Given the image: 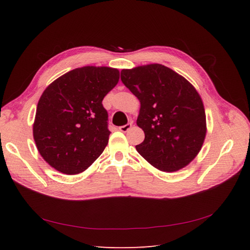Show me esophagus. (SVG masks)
<instances>
[{"instance_id": "1", "label": "esophagus", "mask_w": 250, "mask_h": 250, "mask_svg": "<svg viewBox=\"0 0 250 250\" xmlns=\"http://www.w3.org/2000/svg\"><path fill=\"white\" fill-rule=\"evenodd\" d=\"M131 126H132V124H131V122H128V124L125 125L119 126V130H120L121 132H126V131H128V130L131 128Z\"/></svg>"}]
</instances>
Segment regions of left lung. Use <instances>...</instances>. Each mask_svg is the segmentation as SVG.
<instances>
[{
    "label": "left lung",
    "mask_w": 250,
    "mask_h": 250,
    "mask_svg": "<svg viewBox=\"0 0 250 250\" xmlns=\"http://www.w3.org/2000/svg\"><path fill=\"white\" fill-rule=\"evenodd\" d=\"M121 82L141 102L136 124L145 140L136 145L140 155L163 172L188 166L206 134L204 106L194 87L162 64L122 70Z\"/></svg>",
    "instance_id": "obj_1"
}]
</instances>
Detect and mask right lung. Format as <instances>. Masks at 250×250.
<instances>
[{"instance_id": "add662e5", "label": "right lung", "mask_w": 250, "mask_h": 250, "mask_svg": "<svg viewBox=\"0 0 250 250\" xmlns=\"http://www.w3.org/2000/svg\"><path fill=\"white\" fill-rule=\"evenodd\" d=\"M118 81L117 68L83 66L46 88L37 104L33 136L49 166L74 175L100 157L110 134L102 101Z\"/></svg>"}]
</instances>
